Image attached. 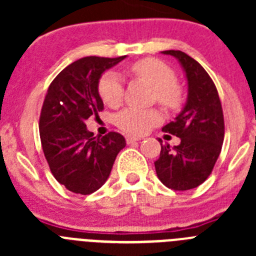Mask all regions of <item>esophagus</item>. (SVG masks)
<instances>
[{"label": "esophagus", "mask_w": 256, "mask_h": 256, "mask_svg": "<svg viewBox=\"0 0 256 256\" xmlns=\"http://www.w3.org/2000/svg\"><path fill=\"white\" fill-rule=\"evenodd\" d=\"M126 144H133V142L141 141V137H133V136H126Z\"/></svg>", "instance_id": "34e87169"}]
</instances>
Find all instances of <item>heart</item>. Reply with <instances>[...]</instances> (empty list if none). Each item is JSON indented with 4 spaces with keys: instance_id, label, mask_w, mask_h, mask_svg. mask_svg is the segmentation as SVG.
<instances>
[{
    "instance_id": "heart-1",
    "label": "heart",
    "mask_w": 256,
    "mask_h": 256,
    "mask_svg": "<svg viewBox=\"0 0 256 256\" xmlns=\"http://www.w3.org/2000/svg\"><path fill=\"white\" fill-rule=\"evenodd\" d=\"M130 73L154 88V100L165 108L174 110L183 101L182 88L176 83V73L169 65L158 58H141L130 65ZM98 94L101 100L110 108L122 104L124 87L120 76L114 72H108L98 80ZM158 108H128L116 115V126L126 133L134 136L144 134L162 122Z\"/></svg>"
}]
</instances>
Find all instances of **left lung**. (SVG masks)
<instances>
[{"label": "left lung", "instance_id": "obj_1", "mask_svg": "<svg viewBox=\"0 0 256 256\" xmlns=\"http://www.w3.org/2000/svg\"><path fill=\"white\" fill-rule=\"evenodd\" d=\"M182 65L188 82L186 106L162 130L180 138L178 146L162 144L155 162L156 174L164 186L187 191L205 182L212 174L224 140V118L216 87L206 70L182 51L168 50ZM162 142V140H159Z\"/></svg>", "mask_w": 256, "mask_h": 256}]
</instances>
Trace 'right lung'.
<instances>
[{
	"label": "right lung",
	"mask_w": 256,
	"mask_h": 256,
	"mask_svg": "<svg viewBox=\"0 0 256 256\" xmlns=\"http://www.w3.org/2000/svg\"><path fill=\"white\" fill-rule=\"evenodd\" d=\"M120 58L87 56L61 70L47 90L40 116V144L50 170L65 188L90 195L110 176L126 140L116 132L94 137L84 120L102 112L98 80Z\"/></svg>",
	"instance_id": "1"
}]
</instances>
